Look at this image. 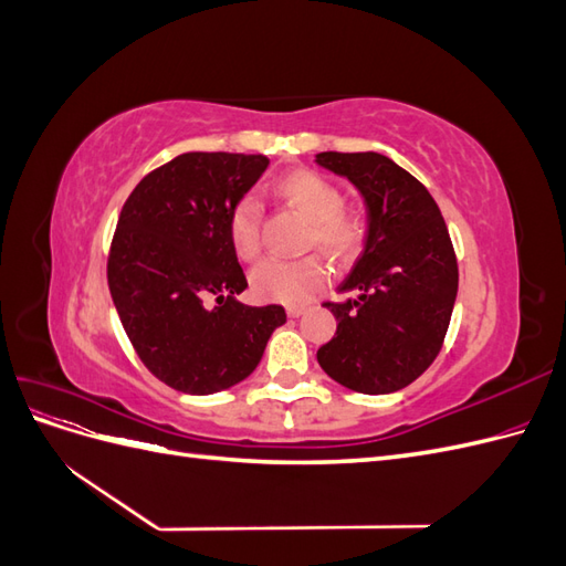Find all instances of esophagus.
<instances>
[{"label": "esophagus", "instance_id": "1", "mask_svg": "<svg viewBox=\"0 0 566 566\" xmlns=\"http://www.w3.org/2000/svg\"><path fill=\"white\" fill-rule=\"evenodd\" d=\"M306 310L302 304H293V306H287V316H293V318H297V316H302Z\"/></svg>", "mask_w": 566, "mask_h": 566}]
</instances>
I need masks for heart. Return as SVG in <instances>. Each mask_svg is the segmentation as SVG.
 <instances>
[{"instance_id":"obj_1","label":"heart","mask_w":566,"mask_h":566,"mask_svg":"<svg viewBox=\"0 0 566 566\" xmlns=\"http://www.w3.org/2000/svg\"><path fill=\"white\" fill-rule=\"evenodd\" d=\"M276 193L310 219L306 248H318L337 264L356 260L368 241V219L345 210L339 188L312 169H297L276 184ZM229 238L238 260L254 262L262 252V208L254 196L238 198L229 212ZM328 283V269L316 254L302 260H264L250 273L252 295L262 302L304 304Z\"/></svg>"}]
</instances>
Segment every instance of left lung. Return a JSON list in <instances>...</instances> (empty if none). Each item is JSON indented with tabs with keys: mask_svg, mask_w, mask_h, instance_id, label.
<instances>
[{
	"mask_svg": "<svg viewBox=\"0 0 566 566\" xmlns=\"http://www.w3.org/2000/svg\"><path fill=\"white\" fill-rule=\"evenodd\" d=\"M347 177L368 208V241L339 293L323 302L335 337L316 354L339 385L361 394L403 389L432 366L458 295V260L439 205L403 167L380 153H318Z\"/></svg>",
	"mask_w": 566,
	"mask_h": 566,
	"instance_id": "8db88e82",
	"label": "left lung"
}]
</instances>
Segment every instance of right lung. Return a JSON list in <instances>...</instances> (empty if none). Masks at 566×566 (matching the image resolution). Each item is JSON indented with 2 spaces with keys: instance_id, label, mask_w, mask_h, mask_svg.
<instances>
[{
  "instance_id": "add662e5",
  "label": "right lung",
  "mask_w": 566,
  "mask_h": 566,
  "mask_svg": "<svg viewBox=\"0 0 566 566\" xmlns=\"http://www.w3.org/2000/svg\"><path fill=\"white\" fill-rule=\"evenodd\" d=\"M266 165V156L184 153L136 184L117 217L113 304L136 356L177 391L202 397L245 380L285 323L281 304L235 300L248 279L231 248L229 212Z\"/></svg>"
}]
</instances>
